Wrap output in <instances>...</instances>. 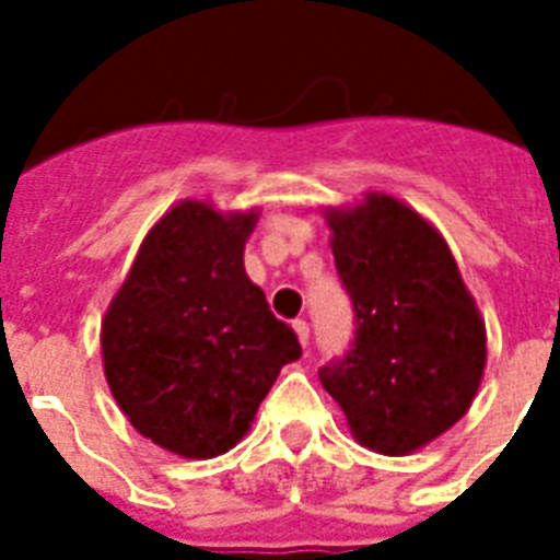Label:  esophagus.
<instances>
[{
  "mask_svg": "<svg viewBox=\"0 0 560 560\" xmlns=\"http://www.w3.org/2000/svg\"><path fill=\"white\" fill-rule=\"evenodd\" d=\"M293 331H296L299 342H302V346H307V340H311V328H307L305 319H296V323H293Z\"/></svg>",
  "mask_w": 560,
  "mask_h": 560,
  "instance_id": "obj_1",
  "label": "esophagus"
}]
</instances>
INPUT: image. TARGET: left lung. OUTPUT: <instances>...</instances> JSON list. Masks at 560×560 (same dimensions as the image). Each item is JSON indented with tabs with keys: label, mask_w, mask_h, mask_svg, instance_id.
I'll list each match as a JSON object with an SVG mask.
<instances>
[{
	"label": "left lung",
	"mask_w": 560,
	"mask_h": 560,
	"mask_svg": "<svg viewBox=\"0 0 560 560\" xmlns=\"http://www.w3.org/2000/svg\"><path fill=\"white\" fill-rule=\"evenodd\" d=\"M325 220L358 328L319 381L363 447L407 456L470 409L486 369V323L451 246L407 202L372 191Z\"/></svg>",
	"instance_id": "8db88e82"
}]
</instances>
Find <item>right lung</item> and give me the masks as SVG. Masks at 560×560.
I'll return each mask as SVG.
<instances>
[{
	"mask_svg": "<svg viewBox=\"0 0 560 560\" xmlns=\"http://www.w3.org/2000/svg\"><path fill=\"white\" fill-rule=\"evenodd\" d=\"M258 211L183 200L144 235L101 323L109 392L127 421L186 459L235 447L284 363L302 358L244 270Z\"/></svg>",
	"mask_w": 560,
	"mask_h": 560,
	"instance_id": "right-lung-1",
	"label": "right lung"
}]
</instances>
